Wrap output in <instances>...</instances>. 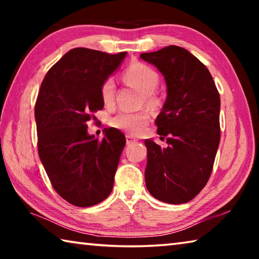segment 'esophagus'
Returning a JSON list of instances; mask_svg holds the SVG:
<instances>
[{
    "label": "esophagus",
    "mask_w": 259,
    "mask_h": 259,
    "mask_svg": "<svg viewBox=\"0 0 259 259\" xmlns=\"http://www.w3.org/2000/svg\"><path fill=\"white\" fill-rule=\"evenodd\" d=\"M126 144H128V145H130V144H134V143H137V139H135L133 136H130V135H128L126 136Z\"/></svg>",
    "instance_id": "34e87169"
}]
</instances>
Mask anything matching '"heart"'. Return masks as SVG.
I'll return each instance as SVG.
<instances>
[{
	"instance_id": "heart-1",
	"label": "heart",
	"mask_w": 259,
	"mask_h": 259,
	"mask_svg": "<svg viewBox=\"0 0 259 259\" xmlns=\"http://www.w3.org/2000/svg\"><path fill=\"white\" fill-rule=\"evenodd\" d=\"M124 80L143 93L142 105L150 108H156L160 105V99L155 94L160 83V76L156 71L145 64L136 63L130 65L123 73ZM100 99L106 107H111L115 102V83L108 77L100 85ZM148 114L146 112L126 113L121 112L111 121L114 128L125 133L136 135L144 129L148 123Z\"/></svg>"
}]
</instances>
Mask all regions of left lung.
Listing matches in <instances>:
<instances>
[{
    "mask_svg": "<svg viewBox=\"0 0 259 259\" xmlns=\"http://www.w3.org/2000/svg\"><path fill=\"white\" fill-rule=\"evenodd\" d=\"M140 58L164 76L166 99L155 124L166 147L146 139L145 183L170 204L194 199L208 183L221 140V98L208 68L190 51L169 46Z\"/></svg>",
    "mask_w": 259,
    "mask_h": 259,
    "instance_id": "8db88e82",
    "label": "left lung"
}]
</instances>
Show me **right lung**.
Masks as SVG:
<instances>
[{"label": "right lung", "mask_w": 259, "mask_h": 259, "mask_svg": "<svg viewBox=\"0 0 259 259\" xmlns=\"http://www.w3.org/2000/svg\"><path fill=\"white\" fill-rule=\"evenodd\" d=\"M126 52L75 48L52 66L35 104L37 151L52 187L76 207H91L111 194L125 137L105 129L99 140L87 122L104 107L100 85L119 67Z\"/></svg>", "instance_id": "right-lung-1"}]
</instances>
